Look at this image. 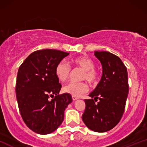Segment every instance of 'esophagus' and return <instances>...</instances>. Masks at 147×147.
I'll list each match as a JSON object with an SVG mask.
<instances>
[{
    "label": "esophagus",
    "instance_id": "34e87169",
    "mask_svg": "<svg viewBox=\"0 0 147 147\" xmlns=\"http://www.w3.org/2000/svg\"><path fill=\"white\" fill-rule=\"evenodd\" d=\"M72 98L73 101H75V100H77V99H78V97H75V96H72Z\"/></svg>",
    "mask_w": 147,
    "mask_h": 147
}]
</instances>
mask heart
I'll return each instance as SVG.
<instances>
[{
    "label": "heart",
    "mask_w": 147,
    "mask_h": 147,
    "mask_svg": "<svg viewBox=\"0 0 147 147\" xmlns=\"http://www.w3.org/2000/svg\"><path fill=\"white\" fill-rule=\"evenodd\" d=\"M75 66L84 70L81 79L86 80L90 84H94L99 78V73L95 68V63L88 57H76L72 61ZM71 72L70 65L65 61H61L57 65L55 68V75L57 79L61 82H64L68 79ZM66 93L72 96L79 97L88 91V85L85 82H70L63 88Z\"/></svg>",
    "instance_id": "heart-1"
}]
</instances>
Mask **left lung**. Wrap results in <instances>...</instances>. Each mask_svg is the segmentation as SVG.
I'll use <instances>...</instances> for the list:
<instances>
[{"instance_id": "left-lung-1", "label": "left lung", "mask_w": 147, "mask_h": 147, "mask_svg": "<svg viewBox=\"0 0 147 147\" xmlns=\"http://www.w3.org/2000/svg\"><path fill=\"white\" fill-rule=\"evenodd\" d=\"M94 55L102 63L103 73L98 85L89 95L92 99L84 100L82 120L88 129L102 133L114 128L122 117L129 93L128 73L122 60L113 54L95 51Z\"/></svg>"}]
</instances>
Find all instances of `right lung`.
<instances>
[{"label": "right lung", "mask_w": 147, "mask_h": 147, "mask_svg": "<svg viewBox=\"0 0 147 147\" xmlns=\"http://www.w3.org/2000/svg\"><path fill=\"white\" fill-rule=\"evenodd\" d=\"M68 55L52 49L36 50L18 68L16 94L20 113L27 126L38 134L55 131L72 102L70 94L59 95L61 85L55 75L57 65Z\"/></svg>", "instance_id": "1"}]
</instances>
